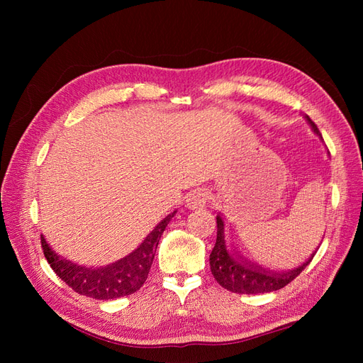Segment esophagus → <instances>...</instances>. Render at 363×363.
Returning <instances> with one entry per match:
<instances>
[{
  "label": "esophagus",
  "instance_id": "esophagus-1",
  "mask_svg": "<svg viewBox=\"0 0 363 363\" xmlns=\"http://www.w3.org/2000/svg\"><path fill=\"white\" fill-rule=\"evenodd\" d=\"M208 200V192L206 189H195L188 196H186V206L191 211H199L203 208Z\"/></svg>",
  "mask_w": 363,
  "mask_h": 363
}]
</instances>
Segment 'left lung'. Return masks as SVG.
<instances>
[{"instance_id":"obj_1","label":"left lung","mask_w":363,"mask_h":363,"mask_svg":"<svg viewBox=\"0 0 363 363\" xmlns=\"http://www.w3.org/2000/svg\"><path fill=\"white\" fill-rule=\"evenodd\" d=\"M307 124L311 125L313 133L321 138L320 130L315 125L309 116H304ZM323 139V138H321ZM216 242L211 252V271L215 280L227 291L236 294H265L279 291L291 283L298 274L309 265L313 255L307 259L303 265L288 271H277L267 267H262L256 262H251L244 257L236 248L227 245L225 239V223L221 213L216 215Z\"/></svg>"}]
</instances>
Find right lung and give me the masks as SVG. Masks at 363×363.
I'll use <instances>...</instances> for the list:
<instances>
[{
	"label": "right lung",
	"mask_w": 363,
	"mask_h": 363,
	"mask_svg": "<svg viewBox=\"0 0 363 363\" xmlns=\"http://www.w3.org/2000/svg\"><path fill=\"white\" fill-rule=\"evenodd\" d=\"M177 211L171 212L142 240V244L123 259L106 267H84L57 255L40 235L43 255L57 276L77 294L95 300H113L135 294L145 283L159 240Z\"/></svg>",
	"instance_id": "right-lung-1"
}]
</instances>
